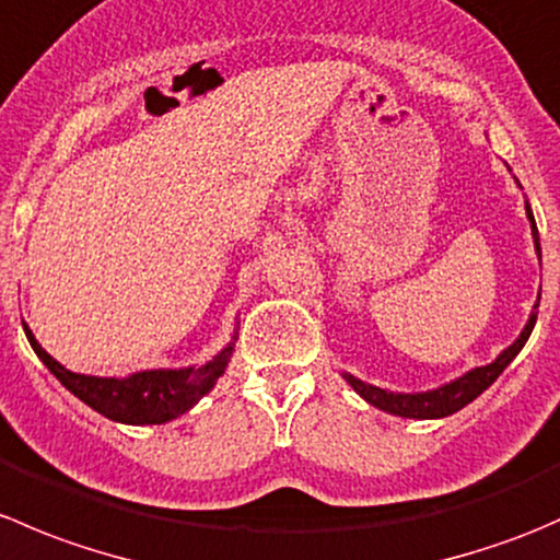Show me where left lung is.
I'll use <instances>...</instances> for the list:
<instances>
[{"mask_svg": "<svg viewBox=\"0 0 560 560\" xmlns=\"http://www.w3.org/2000/svg\"><path fill=\"white\" fill-rule=\"evenodd\" d=\"M525 213H528L530 219V230H534V241H536V252H539V230H536V222H534V213H530V208L525 206ZM541 257V254H539ZM534 308H539V303H536ZM536 325V312L530 314L528 325L523 327L521 338H517L512 347H506L504 352L499 354V358L493 360L490 365H479V369L468 371L466 376H460V380L450 382V385L439 387V389H431V393H415V395H406V393H387V389H380L374 385H365V382L354 380V376H347L349 385L358 389L360 395H363L369 404H374L376 409H385L389 415H398V417H415V420H431V417H447V415H455L457 409H463L466 404H471L477 395H482L485 389L493 385L495 380H499L501 371L506 369V365L515 360V354L521 352L523 343L528 341L530 330H534Z\"/></svg>", "mask_w": 560, "mask_h": 560, "instance_id": "8db88e82", "label": "left lung"}]
</instances>
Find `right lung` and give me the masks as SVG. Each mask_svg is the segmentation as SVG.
<instances>
[{"mask_svg": "<svg viewBox=\"0 0 560 560\" xmlns=\"http://www.w3.org/2000/svg\"><path fill=\"white\" fill-rule=\"evenodd\" d=\"M24 330L37 358L48 365V371L61 385L78 395L83 404L92 406L94 411L105 415L107 420L127 422V425H160V422L189 411L224 374V365L230 363V354H233V343H230L222 354H217L211 363L200 365V369L140 371L127 380H103V376L67 371L39 347L30 327L24 325Z\"/></svg>", "mask_w": 560, "mask_h": 560, "instance_id": "1", "label": "right lung"}]
</instances>
